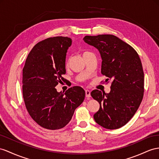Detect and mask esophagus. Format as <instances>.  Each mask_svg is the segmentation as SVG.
<instances>
[{
    "label": "esophagus",
    "instance_id": "obj_1",
    "mask_svg": "<svg viewBox=\"0 0 159 159\" xmlns=\"http://www.w3.org/2000/svg\"><path fill=\"white\" fill-rule=\"evenodd\" d=\"M85 95H86L87 97H91V91L87 89V90H85Z\"/></svg>",
    "mask_w": 159,
    "mask_h": 159
}]
</instances>
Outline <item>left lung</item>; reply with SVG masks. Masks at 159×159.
Segmentation results:
<instances>
[{"instance_id":"8db88e82","label":"left lung","mask_w":159,"mask_h":159,"mask_svg":"<svg viewBox=\"0 0 159 159\" xmlns=\"http://www.w3.org/2000/svg\"><path fill=\"white\" fill-rule=\"evenodd\" d=\"M84 42L99 50L101 74L112 80L109 93L93 90L100 104L93 117L102 127L114 129L125 125L135 114L144 95V72L140 57L127 43L113 35H86Z\"/></svg>"}]
</instances>
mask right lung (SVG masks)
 <instances>
[{
	"mask_svg": "<svg viewBox=\"0 0 159 159\" xmlns=\"http://www.w3.org/2000/svg\"><path fill=\"white\" fill-rule=\"evenodd\" d=\"M72 39L49 38L39 42L28 54L23 69V96L28 113L36 123L48 129L66 125L75 109L83 102L84 89L72 87L64 93L55 87L64 82L66 56Z\"/></svg>",
	"mask_w": 159,
	"mask_h": 159,
	"instance_id": "1",
	"label": "right lung"
}]
</instances>
